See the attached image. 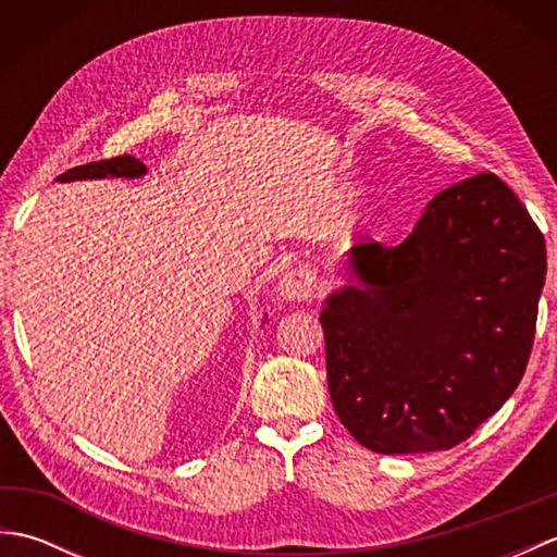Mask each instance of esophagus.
<instances>
[{
  "label": "esophagus",
  "instance_id": "esophagus-1",
  "mask_svg": "<svg viewBox=\"0 0 557 557\" xmlns=\"http://www.w3.org/2000/svg\"><path fill=\"white\" fill-rule=\"evenodd\" d=\"M315 277L306 270H287L277 282V294L285 301H306L313 297Z\"/></svg>",
  "mask_w": 557,
  "mask_h": 557
}]
</instances>
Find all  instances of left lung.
<instances>
[{"mask_svg":"<svg viewBox=\"0 0 557 557\" xmlns=\"http://www.w3.org/2000/svg\"><path fill=\"white\" fill-rule=\"evenodd\" d=\"M349 285L321 311L327 389L345 429L381 455L449 449L527 371L546 242L493 172L447 186L397 246L349 251Z\"/></svg>","mask_w":557,"mask_h":557,"instance_id":"8db88e82","label":"left lung"}]
</instances>
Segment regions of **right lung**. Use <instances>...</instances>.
Here are the masks:
<instances>
[{
	"mask_svg": "<svg viewBox=\"0 0 557 557\" xmlns=\"http://www.w3.org/2000/svg\"><path fill=\"white\" fill-rule=\"evenodd\" d=\"M146 174V164L136 160L134 156H120L112 160L88 162L81 168L66 170L57 176V182H76V180H104V176H126V180H136V176Z\"/></svg>",
	"mask_w": 557,
	"mask_h": 557,
	"instance_id": "1",
	"label": "right lung"
}]
</instances>
